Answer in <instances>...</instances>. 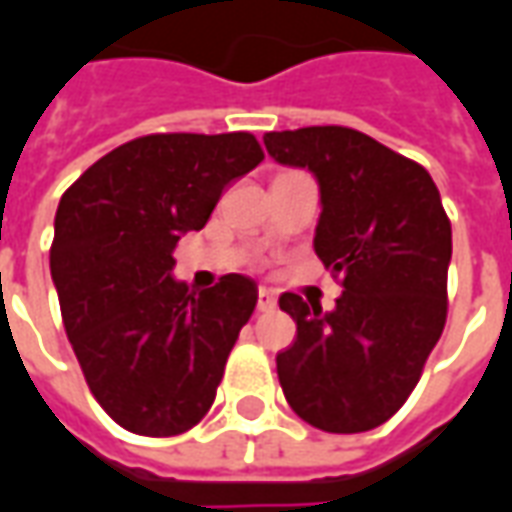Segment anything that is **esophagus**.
Segmentation results:
<instances>
[{"instance_id":"obj_1","label":"esophagus","mask_w":512,"mask_h":512,"mask_svg":"<svg viewBox=\"0 0 512 512\" xmlns=\"http://www.w3.org/2000/svg\"><path fill=\"white\" fill-rule=\"evenodd\" d=\"M275 303H278V300H275V295L270 289H259V303H256L259 311H273Z\"/></svg>"}]
</instances>
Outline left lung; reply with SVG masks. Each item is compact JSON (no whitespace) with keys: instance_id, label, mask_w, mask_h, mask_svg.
<instances>
[{"instance_id":"obj_1","label":"left lung","mask_w":512,"mask_h":512,"mask_svg":"<svg viewBox=\"0 0 512 512\" xmlns=\"http://www.w3.org/2000/svg\"><path fill=\"white\" fill-rule=\"evenodd\" d=\"M267 154L320 184L314 253L344 292L333 311L284 292L297 339L278 380L303 422L364 433L408 400L447 322L452 226L430 173L369 134L308 126L264 134Z\"/></svg>"}]
</instances>
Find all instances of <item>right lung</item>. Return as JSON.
<instances>
[{
    "label": "right lung",
    "instance_id": "1",
    "mask_svg": "<svg viewBox=\"0 0 512 512\" xmlns=\"http://www.w3.org/2000/svg\"><path fill=\"white\" fill-rule=\"evenodd\" d=\"M262 159L248 132L148 134L60 198L49 267L68 342L93 397L129 433L179 436L215 402L259 286L228 273L190 292L173 278V250Z\"/></svg>",
    "mask_w": 512,
    "mask_h": 512
}]
</instances>
